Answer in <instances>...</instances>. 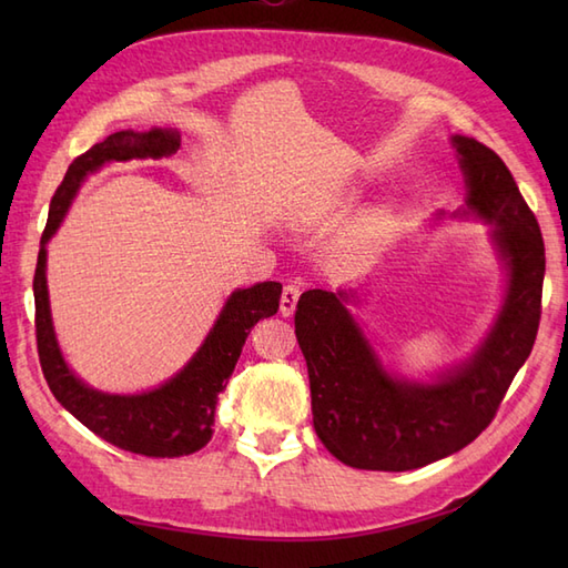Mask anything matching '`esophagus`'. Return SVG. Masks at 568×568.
<instances>
[{"instance_id":"1","label":"esophagus","mask_w":568,"mask_h":568,"mask_svg":"<svg viewBox=\"0 0 568 568\" xmlns=\"http://www.w3.org/2000/svg\"><path fill=\"white\" fill-rule=\"evenodd\" d=\"M300 293H303V291H300L297 283H287L283 287V295H281V315L283 317H291L293 315L297 300H300Z\"/></svg>"}]
</instances>
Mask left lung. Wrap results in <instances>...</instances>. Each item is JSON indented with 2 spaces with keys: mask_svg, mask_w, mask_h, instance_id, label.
<instances>
[{
  "mask_svg": "<svg viewBox=\"0 0 568 568\" xmlns=\"http://www.w3.org/2000/svg\"><path fill=\"white\" fill-rule=\"evenodd\" d=\"M466 180L462 216L493 224L508 291L493 329L466 364L429 383L405 381L381 358L344 303L354 293L307 291L295 334L310 373L312 422L329 454L366 470H413L449 456L484 432L532 352L541 317L545 241L508 165L468 136H452Z\"/></svg>",
  "mask_w": 568,
  "mask_h": 568,
  "instance_id": "8db88e82",
  "label": "left lung"
}]
</instances>
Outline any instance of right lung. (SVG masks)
<instances>
[{
  "label": "right lung",
  "mask_w": 568,
  "mask_h": 568,
  "mask_svg": "<svg viewBox=\"0 0 568 568\" xmlns=\"http://www.w3.org/2000/svg\"><path fill=\"white\" fill-rule=\"evenodd\" d=\"M180 149V134L173 129L116 131L68 165L63 183L58 185L48 210V222L41 236L39 261L33 273L36 300V344L48 388L68 413L84 427L119 449L151 456L175 458L200 452L214 434L216 397L226 388L234 373L241 348L253 324L273 317L281 305V283H256L246 291L229 295L207 339L197 348L183 371L159 388L139 395H112L90 388L65 364L53 332L51 305L45 285V244L70 207L72 197L90 173L104 163L131 159H163Z\"/></svg>",
  "instance_id": "1"
}]
</instances>
